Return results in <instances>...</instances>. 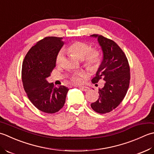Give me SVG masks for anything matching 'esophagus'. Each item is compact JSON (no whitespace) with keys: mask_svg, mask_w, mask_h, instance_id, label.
Listing matches in <instances>:
<instances>
[{"mask_svg":"<svg viewBox=\"0 0 154 154\" xmlns=\"http://www.w3.org/2000/svg\"><path fill=\"white\" fill-rule=\"evenodd\" d=\"M80 88L82 90L84 91V92H87V91H88L90 90V88L88 87H86V86H80Z\"/></svg>","mask_w":154,"mask_h":154,"instance_id":"obj_1","label":"esophagus"}]
</instances>
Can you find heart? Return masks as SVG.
Listing matches in <instances>:
<instances>
[{
	"label": "heart",
	"mask_w": 154,
	"mask_h": 154,
	"mask_svg": "<svg viewBox=\"0 0 154 154\" xmlns=\"http://www.w3.org/2000/svg\"><path fill=\"white\" fill-rule=\"evenodd\" d=\"M69 54L76 56L82 60L84 66L90 70H94L98 66L101 62V53L96 48H91L87 43L80 41H75L70 43L66 48ZM64 61V52L60 51L56 56V62L57 65H62ZM84 75L77 73L72 75L71 80L75 84H80L83 82Z\"/></svg>",
	"instance_id": "heart-1"
}]
</instances>
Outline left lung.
<instances>
[{"label":"left lung","mask_w":154,"mask_h":154,"mask_svg":"<svg viewBox=\"0 0 154 154\" xmlns=\"http://www.w3.org/2000/svg\"><path fill=\"white\" fill-rule=\"evenodd\" d=\"M98 38L103 51L101 64L92 82L105 81L104 86L99 89V98L91 103V107L99 114L112 111L120 105L126 95L130 80V69L126 56L116 43L102 35L92 34Z\"/></svg>","instance_id":"8db88e82"}]
</instances>
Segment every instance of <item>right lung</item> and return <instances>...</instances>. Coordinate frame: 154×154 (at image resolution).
<instances>
[{"mask_svg": "<svg viewBox=\"0 0 154 154\" xmlns=\"http://www.w3.org/2000/svg\"><path fill=\"white\" fill-rule=\"evenodd\" d=\"M64 45L62 38L48 36L27 52L22 67V80L28 98L39 110L48 114L58 112L64 105L69 89L54 87L46 78L56 67V58Z\"/></svg>", "mask_w": 154, "mask_h": 154, "instance_id": "obj_1", "label": "right lung"}]
</instances>
